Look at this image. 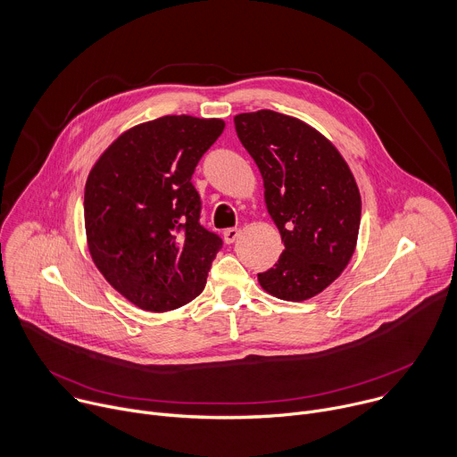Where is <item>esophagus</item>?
<instances>
[{"label": "esophagus", "instance_id": "1", "mask_svg": "<svg viewBox=\"0 0 457 457\" xmlns=\"http://www.w3.org/2000/svg\"><path fill=\"white\" fill-rule=\"evenodd\" d=\"M238 235H240V229L229 228V229L224 231V242H226V244H233V242L238 238Z\"/></svg>", "mask_w": 457, "mask_h": 457}]
</instances>
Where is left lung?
<instances>
[{
  "label": "left lung",
  "mask_w": 457,
  "mask_h": 457,
  "mask_svg": "<svg viewBox=\"0 0 457 457\" xmlns=\"http://www.w3.org/2000/svg\"><path fill=\"white\" fill-rule=\"evenodd\" d=\"M235 129L262 175L266 208L284 242L278 262L258 273V284L280 300H309L354 254L361 219L354 175L338 148L296 117L238 113Z\"/></svg>",
  "instance_id": "left-lung-1"
}]
</instances>
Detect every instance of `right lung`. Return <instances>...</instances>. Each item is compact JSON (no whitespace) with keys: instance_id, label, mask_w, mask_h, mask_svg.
I'll return each instance as SVG.
<instances>
[{"instance_id":"add662e5","label":"right lung","mask_w":457,"mask_h":457,"mask_svg":"<svg viewBox=\"0 0 457 457\" xmlns=\"http://www.w3.org/2000/svg\"><path fill=\"white\" fill-rule=\"evenodd\" d=\"M222 119L164 115L122 132L85 186L87 244L128 302L152 312L197 298L222 240L199 224L191 175L220 137Z\"/></svg>"}]
</instances>
